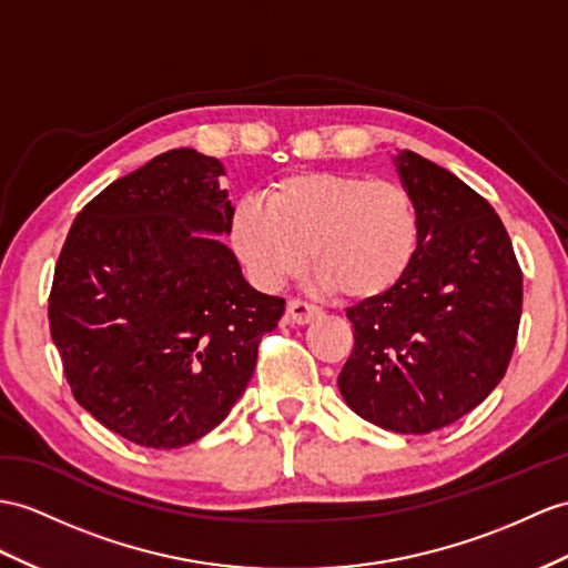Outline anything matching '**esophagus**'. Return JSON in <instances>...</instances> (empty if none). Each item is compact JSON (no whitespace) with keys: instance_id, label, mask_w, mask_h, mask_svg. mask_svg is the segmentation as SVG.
<instances>
[{"instance_id":"1","label":"esophagus","mask_w":568,"mask_h":568,"mask_svg":"<svg viewBox=\"0 0 568 568\" xmlns=\"http://www.w3.org/2000/svg\"><path fill=\"white\" fill-rule=\"evenodd\" d=\"M317 315H321V308L313 306V303H306V301H301V298H292V301L286 303V321L288 323L306 325Z\"/></svg>"}]
</instances>
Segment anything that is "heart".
Wrapping results in <instances>:
<instances>
[{
	"instance_id": "heart-1",
	"label": "heart",
	"mask_w": 568,
	"mask_h": 568,
	"mask_svg": "<svg viewBox=\"0 0 568 568\" xmlns=\"http://www.w3.org/2000/svg\"><path fill=\"white\" fill-rule=\"evenodd\" d=\"M231 245L253 282L280 286L306 267L347 301L376 298L403 280L419 247L412 192L388 178L301 171L276 178L265 200L231 212Z\"/></svg>"
}]
</instances>
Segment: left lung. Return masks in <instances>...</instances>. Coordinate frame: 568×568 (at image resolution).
Listing matches in <instances>:
<instances>
[{
	"label": "left lung",
	"mask_w": 568,
	"mask_h": 568,
	"mask_svg": "<svg viewBox=\"0 0 568 568\" xmlns=\"http://www.w3.org/2000/svg\"><path fill=\"white\" fill-rule=\"evenodd\" d=\"M419 212V247L390 292L347 308L354 349L337 385L358 417L428 434L501 383L516 347L523 274L499 214L458 175L395 156Z\"/></svg>",
	"instance_id": "1"
}]
</instances>
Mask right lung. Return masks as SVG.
Returning <instances> with one entry per match:
<instances>
[{"instance_id": "add662e5", "label": "right lung", "mask_w": 568, "mask_h": 568, "mask_svg": "<svg viewBox=\"0 0 568 568\" xmlns=\"http://www.w3.org/2000/svg\"><path fill=\"white\" fill-rule=\"evenodd\" d=\"M224 163L171 149L74 219L54 267L50 335L77 403L144 448L210 434L253 378L284 298L245 282Z\"/></svg>"}]
</instances>
